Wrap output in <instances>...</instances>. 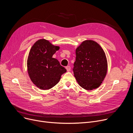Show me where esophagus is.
I'll return each mask as SVG.
<instances>
[{
	"label": "esophagus",
	"instance_id": "obj_1",
	"mask_svg": "<svg viewBox=\"0 0 133 133\" xmlns=\"http://www.w3.org/2000/svg\"><path fill=\"white\" fill-rule=\"evenodd\" d=\"M65 68H66V70H67V71H70V70H71V67L70 66H66Z\"/></svg>",
	"mask_w": 133,
	"mask_h": 133
}]
</instances>
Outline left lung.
<instances>
[{
  "mask_svg": "<svg viewBox=\"0 0 133 133\" xmlns=\"http://www.w3.org/2000/svg\"><path fill=\"white\" fill-rule=\"evenodd\" d=\"M73 71L79 85L86 90L98 87L107 72V60L103 49L93 40H86L76 50Z\"/></svg>",
  "mask_w": 133,
  "mask_h": 133,
  "instance_id": "left-lung-1",
  "label": "left lung"
}]
</instances>
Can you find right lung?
Segmentation results:
<instances>
[{
	"mask_svg": "<svg viewBox=\"0 0 133 133\" xmlns=\"http://www.w3.org/2000/svg\"><path fill=\"white\" fill-rule=\"evenodd\" d=\"M45 39H40L31 47L27 61L28 71L32 83L41 89L55 86L61 77L66 72L53 55L59 49Z\"/></svg>",
	"mask_w": 133,
	"mask_h": 133,
	"instance_id": "add662e5",
	"label": "right lung"
}]
</instances>
